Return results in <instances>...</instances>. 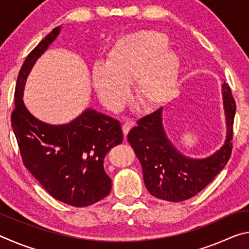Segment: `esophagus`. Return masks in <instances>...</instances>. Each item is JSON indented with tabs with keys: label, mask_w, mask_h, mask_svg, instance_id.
I'll return each instance as SVG.
<instances>
[{
	"label": "esophagus",
	"mask_w": 249,
	"mask_h": 249,
	"mask_svg": "<svg viewBox=\"0 0 249 249\" xmlns=\"http://www.w3.org/2000/svg\"><path fill=\"white\" fill-rule=\"evenodd\" d=\"M133 125H134V123H133V122H130V121H126L125 123L123 124V126H122V129H123L124 136H126V135L128 134L129 129L132 128V126H133Z\"/></svg>",
	"instance_id": "1"
}]
</instances>
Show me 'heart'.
Instances as JSON below:
<instances>
[{
  "instance_id": "1",
  "label": "heart",
  "mask_w": 249,
  "mask_h": 249,
  "mask_svg": "<svg viewBox=\"0 0 249 249\" xmlns=\"http://www.w3.org/2000/svg\"><path fill=\"white\" fill-rule=\"evenodd\" d=\"M168 39L157 32H140L120 38L107 54V64L92 71L96 94L105 107L117 111L129 98L128 83L135 80V100L142 108L169 101L179 78L180 62Z\"/></svg>"
}]
</instances>
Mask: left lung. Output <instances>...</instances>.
<instances>
[{"instance_id":"1","label":"left lung","mask_w":249,"mask_h":249,"mask_svg":"<svg viewBox=\"0 0 249 249\" xmlns=\"http://www.w3.org/2000/svg\"><path fill=\"white\" fill-rule=\"evenodd\" d=\"M226 115V141L215 154L204 159L184 157L168 140L162 127L161 108L137 121L127 141L142 168L147 190L160 200L180 202L190 199L215 178L231 154L236 103L231 88L223 83Z\"/></svg>"}]
</instances>
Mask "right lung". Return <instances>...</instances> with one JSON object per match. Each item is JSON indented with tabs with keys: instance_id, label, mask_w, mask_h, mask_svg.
<instances>
[{
	"instance_id": "add662e5",
	"label": "right lung",
	"mask_w": 249,
	"mask_h": 249,
	"mask_svg": "<svg viewBox=\"0 0 249 249\" xmlns=\"http://www.w3.org/2000/svg\"><path fill=\"white\" fill-rule=\"evenodd\" d=\"M59 33L60 26L53 28L25 59L16 81L11 124L24 166L45 190L58 201L83 208L111 191L104 157L123 142V132L119 121L92 108L64 125L44 123L28 112L23 102L28 73Z\"/></svg>"
}]
</instances>
